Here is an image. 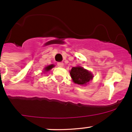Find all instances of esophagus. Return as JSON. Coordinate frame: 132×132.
<instances>
[{
	"label": "esophagus",
	"mask_w": 132,
	"mask_h": 132,
	"mask_svg": "<svg viewBox=\"0 0 132 132\" xmlns=\"http://www.w3.org/2000/svg\"><path fill=\"white\" fill-rule=\"evenodd\" d=\"M63 62H58L57 63V65H58V67H62L63 66Z\"/></svg>",
	"instance_id": "obj_1"
}]
</instances>
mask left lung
I'll list each match as a JSON object with an SVG mask.
<instances>
[{"label":"left lung","instance_id":"1","mask_svg":"<svg viewBox=\"0 0 132 132\" xmlns=\"http://www.w3.org/2000/svg\"><path fill=\"white\" fill-rule=\"evenodd\" d=\"M70 74L75 83L80 85H86L93 79V76L86 69L81 67H72L70 72Z\"/></svg>","mask_w":132,"mask_h":132}]
</instances>
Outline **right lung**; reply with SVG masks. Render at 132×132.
Wrapping results in <instances>:
<instances>
[{
	"instance_id": "add662e5",
	"label": "right lung",
	"mask_w": 132,
	"mask_h": 132,
	"mask_svg": "<svg viewBox=\"0 0 132 132\" xmlns=\"http://www.w3.org/2000/svg\"><path fill=\"white\" fill-rule=\"evenodd\" d=\"M53 65H50V66H48V67H46V70H50V69H51V68L53 67Z\"/></svg>"
}]
</instances>
